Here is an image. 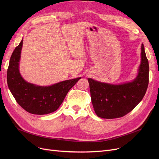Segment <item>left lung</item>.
I'll return each mask as SVG.
<instances>
[{"label": "left lung", "instance_id": "1", "mask_svg": "<svg viewBox=\"0 0 159 159\" xmlns=\"http://www.w3.org/2000/svg\"><path fill=\"white\" fill-rule=\"evenodd\" d=\"M148 72V61L142 44L139 73L131 82L113 85L88 78L91 102L96 115L101 118L115 119L131 112L145 95Z\"/></svg>", "mask_w": 159, "mask_h": 159}]
</instances>
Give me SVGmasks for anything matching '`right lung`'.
<instances>
[{"mask_svg":"<svg viewBox=\"0 0 159 159\" xmlns=\"http://www.w3.org/2000/svg\"><path fill=\"white\" fill-rule=\"evenodd\" d=\"M23 40L12 52L7 70V84L16 102L32 114L45 115L56 111L70 89L81 78L61 81L50 86L28 83L19 72Z\"/></svg>","mask_w":159,"mask_h":159,"instance_id":"right-lung-1","label":"right lung"}]
</instances>
